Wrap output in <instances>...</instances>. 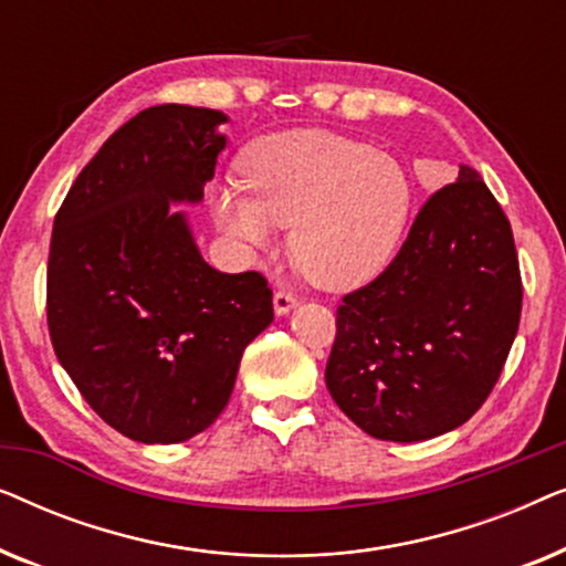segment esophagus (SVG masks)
I'll return each instance as SVG.
<instances>
[{
	"label": "esophagus",
	"instance_id": "esophagus-1",
	"mask_svg": "<svg viewBox=\"0 0 566 566\" xmlns=\"http://www.w3.org/2000/svg\"><path fill=\"white\" fill-rule=\"evenodd\" d=\"M296 293L293 291H285V289H281V291H275V296H273V306H275V314L277 316H283V314H289L293 306H296Z\"/></svg>",
	"mask_w": 566,
	"mask_h": 566
}]
</instances>
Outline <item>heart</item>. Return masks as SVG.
<instances>
[{
    "label": "heart",
    "mask_w": 566,
    "mask_h": 566,
    "mask_svg": "<svg viewBox=\"0 0 566 566\" xmlns=\"http://www.w3.org/2000/svg\"><path fill=\"white\" fill-rule=\"evenodd\" d=\"M242 185L216 196L223 234L265 247L275 227H291L293 265L327 291L381 273L412 208V180L397 157L332 130H289L252 146Z\"/></svg>",
    "instance_id": "heart-1"
}]
</instances>
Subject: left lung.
Masks as SVG:
<instances>
[{"instance_id": "8db88e82", "label": "left lung", "mask_w": 566, "mask_h": 566, "mask_svg": "<svg viewBox=\"0 0 566 566\" xmlns=\"http://www.w3.org/2000/svg\"><path fill=\"white\" fill-rule=\"evenodd\" d=\"M513 229L476 169L432 192L381 275L337 306L324 381L363 432L415 443L484 405L521 324Z\"/></svg>"}]
</instances>
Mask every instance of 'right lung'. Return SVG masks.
Segmentation results:
<instances>
[{
	"label": "right lung",
	"mask_w": 566,
	"mask_h": 566,
	"mask_svg": "<svg viewBox=\"0 0 566 566\" xmlns=\"http://www.w3.org/2000/svg\"><path fill=\"white\" fill-rule=\"evenodd\" d=\"M227 115L157 105L107 138L53 219L45 314L84 401L138 443H182L229 405L244 347L273 322L265 275L219 273L185 213Z\"/></svg>",
	"instance_id": "obj_1"
}]
</instances>
